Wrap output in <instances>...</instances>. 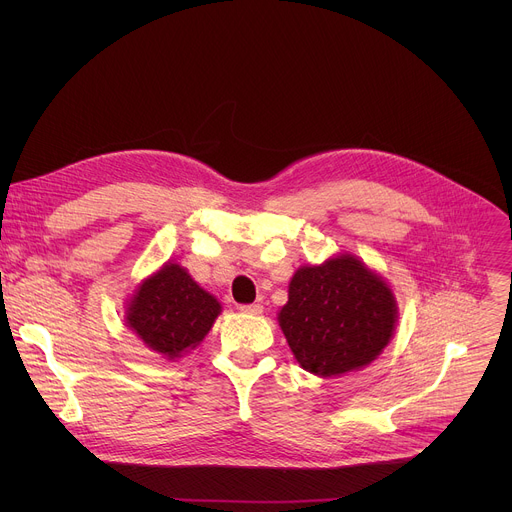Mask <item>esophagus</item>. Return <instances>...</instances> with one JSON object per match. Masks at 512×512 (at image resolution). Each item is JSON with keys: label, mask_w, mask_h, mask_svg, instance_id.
Wrapping results in <instances>:
<instances>
[{"label": "esophagus", "mask_w": 512, "mask_h": 512, "mask_svg": "<svg viewBox=\"0 0 512 512\" xmlns=\"http://www.w3.org/2000/svg\"><path fill=\"white\" fill-rule=\"evenodd\" d=\"M239 310H241V312H245V314L259 316V314L263 312V306H261V304H243V306H239Z\"/></svg>", "instance_id": "obj_1"}]
</instances>
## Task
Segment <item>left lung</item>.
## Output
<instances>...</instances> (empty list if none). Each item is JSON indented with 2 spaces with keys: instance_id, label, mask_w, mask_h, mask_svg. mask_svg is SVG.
Instances as JSON below:
<instances>
[{
  "instance_id": "obj_1",
  "label": "left lung",
  "mask_w": 512,
  "mask_h": 512,
  "mask_svg": "<svg viewBox=\"0 0 512 512\" xmlns=\"http://www.w3.org/2000/svg\"><path fill=\"white\" fill-rule=\"evenodd\" d=\"M395 318L389 285L352 255H340L296 271L279 326L306 371L334 377L375 360L393 336Z\"/></svg>"
}]
</instances>
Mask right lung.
<instances>
[{
  "instance_id": "1",
  "label": "right lung",
  "mask_w": 512,
  "mask_h": 512,
  "mask_svg": "<svg viewBox=\"0 0 512 512\" xmlns=\"http://www.w3.org/2000/svg\"><path fill=\"white\" fill-rule=\"evenodd\" d=\"M218 314L221 304L170 263L139 285L127 324L152 350L178 358L208 334Z\"/></svg>"
}]
</instances>
